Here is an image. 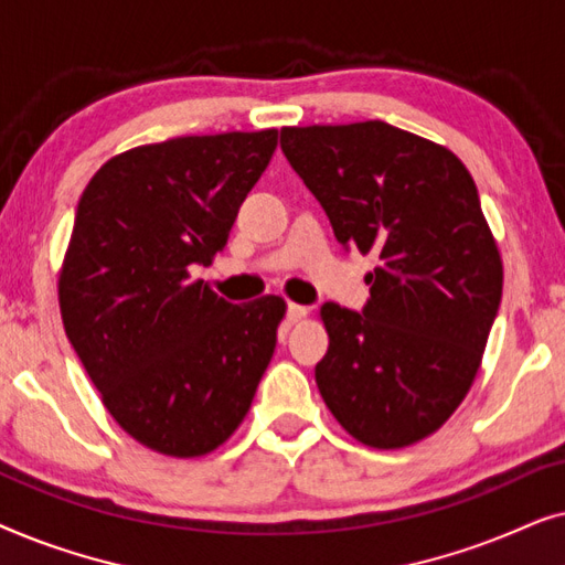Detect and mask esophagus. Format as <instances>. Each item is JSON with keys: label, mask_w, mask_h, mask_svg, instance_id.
Returning <instances> with one entry per match:
<instances>
[{"label": "esophagus", "mask_w": 565, "mask_h": 565, "mask_svg": "<svg viewBox=\"0 0 565 565\" xmlns=\"http://www.w3.org/2000/svg\"><path fill=\"white\" fill-rule=\"evenodd\" d=\"M306 316H308V308H306V306H300V303H290V306H288V321H290V323L303 321Z\"/></svg>", "instance_id": "34e87169"}]
</instances>
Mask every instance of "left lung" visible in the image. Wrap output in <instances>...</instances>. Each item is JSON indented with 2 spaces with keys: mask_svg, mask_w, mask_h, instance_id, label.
Instances as JSON below:
<instances>
[{
  "mask_svg": "<svg viewBox=\"0 0 565 565\" xmlns=\"http://www.w3.org/2000/svg\"><path fill=\"white\" fill-rule=\"evenodd\" d=\"M280 146L337 242L381 262L362 313L321 306L323 404L362 445L419 443L468 396L501 303L473 177L450 149L383 120L282 128Z\"/></svg>",
  "mask_w": 565,
  "mask_h": 565,
  "instance_id": "left-lung-1",
  "label": "left lung"
}]
</instances>
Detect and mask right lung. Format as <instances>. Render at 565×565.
I'll return each mask as SVG.
<instances>
[{
    "mask_svg": "<svg viewBox=\"0 0 565 565\" xmlns=\"http://www.w3.org/2000/svg\"><path fill=\"white\" fill-rule=\"evenodd\" d=\"M275 146V128L136 146L107 159L76 205L61 319L107 412L153 452L221 447L273 360L285 300L234 306L192 269L223 252Z\"/></svg>",
    "mask_w": 565,
    "mask_h": 565,
    "instance_id": "add662e5",
    "label": "right lung"
}]
</instances>
